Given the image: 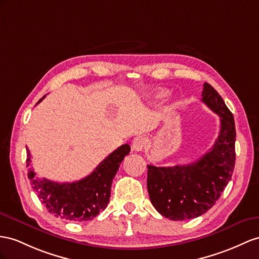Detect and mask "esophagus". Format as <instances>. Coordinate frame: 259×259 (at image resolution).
Returning <instances> with one entry per match:
<instances>
[{"instance_id":"1","label":"esophagus","mask_w":259,"mask_h":259,"mask_svg":"<svg viewBox=\"0 0 259 259\" xmlns=\"http://www.w3.org/2000/svg\"><path fill=\"white\" fill-rule=\"evenodd\" d=\"M145 144H147L145 139L141 136H139L135 138L134 141H132V150L136 152H141L145 148Z\"/></svg>"}]
</instances>
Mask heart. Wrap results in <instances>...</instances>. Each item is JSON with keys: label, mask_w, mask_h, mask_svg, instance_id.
<instances>
[{"label": "heart", "mask_w": 259, "mask_h": 259, "mask_svg": "<svg viewBox=\"0 0 259 259\" xmlns=\"http://www.w3.org/2000/svg\"><path fill=\"white\" fill-rule=\"evenodd\" d=\"M167 93L165 92V91H158V92H156V93H154L153 95L151 96V98L153 99V101H157V99H161V98H163L165 95H166Z\"/></svg>", "instance_id": "1"}]
</instances>
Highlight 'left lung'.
<instances>
[{
	"mask_svg": "<svg viewBox=\"0 0 259 259\" xmlns=\"http://www.w3.org/2000/svg\"><path fill=\"white\" fill-rule=\"evenodd\" d=\"M201 101L220 117L213 147L194 163L169 167L148 165V191L154 208L173 221L205 213L220 198L235 165V123L222 97L208 83Z\"/></svg>",
	"mask_w": 259,
	"mask_h": 259,
	"instance_id": "left-lung-1",
	"label": "left lung"
}]
</instances>
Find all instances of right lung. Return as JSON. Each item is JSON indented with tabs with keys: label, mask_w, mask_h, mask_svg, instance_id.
<instances>
[{
	"label": "right lung",
	"mask_w": 259,
	"mask_h": 259,
	"mask_svg": "<svg viewBox=\"0 0 259 259\" xmlns=\"http://www.w3.org/2000/svg\"><path fill=\"white\" fill-rule=\"evenodd\" d=\"M45 97L39 99L37 104ZM129 152L130 145L123 144L99 163L92 174L83 180L59 184L36 177L34 169L30 167V152L27 150V176L32 189L51 214L74 222L89 221L107 207L112 181L123 157L128 155Z\"/></svg>",
	"instance_id": "obj_1"
}]
</instances>
